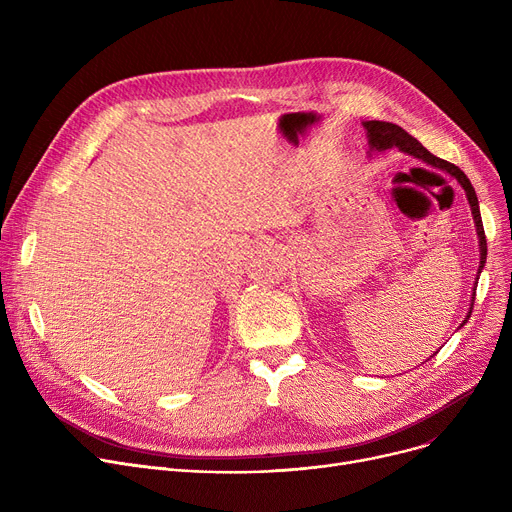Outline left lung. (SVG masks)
I'll list each match as a JSON object with an SVG mask.
<instances>
[{
	"instance_id": "left-lung-1",
	"label": "left lung",
	"mask_w": 512,
	"mask_h": 512,
	"mask_svg": "<svg viewBox=\"0 0 512 512\" xmlns=\"http://www.w3.org/2000/svg\"><path fill=\"white\" fill-rule=\"evenodd\" d=\"M365 128H367V134H369V145L371 149H378V151H384V149H390V147H398L400 151H405L409 155H415L419 159H423L425 164L434 166V168H440L444 172H448L450 176H454L456 180L461 182V186L465 188L467 193V199H469V205H471V211H473V220H475V226H477V236H479V251H481V261H479V274L483 270V263H486V257H488V240H486V232H483V222H481V213H479V203H477V195H475V188L471 186L469 178L465 176V172L459 168L450 164V161L446 159H440L436 157L434 153H429L415 137H411V134L407 130H402L400 126L392 124V122H380V120H371V122H365ZM479 280V278H477ZM477 290V286H475ZM475 301V297H473ZM473 309V307H471ZM471 315H467L469 319ZM465 319V321H467ZM463 321V324H465Z\"/></svg>"
}]
</instances>
